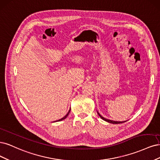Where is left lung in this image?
<instances>
[{
    "mask_svg": "<svg viewBox=\"0 0 160 160\" xmlns=\"http://www.w3.org/2000/svg\"><path fill=\"white\" fill-rule=\"evenodd\" d=\"M98 114L99 115V116L102 118V120H104V121H106V122H109V123H116V124H117V123H123V122H126V121H124V122H116V121H113V120H108V119H106L105 118H104V117H102L98 112Z\"/></svg>",
    "mask_w": 160,
    "mask_h": 160,
    "instance_id": "1",
    "label": "left lung"
}]
</instances>
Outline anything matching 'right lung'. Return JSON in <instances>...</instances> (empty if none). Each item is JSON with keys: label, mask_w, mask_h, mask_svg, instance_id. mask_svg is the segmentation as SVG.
I'll list each match as a JSON object with an SVG mask.
<instances>
[{"label": "right lung", "mask_w": 160, "mask_h": 160, "mask_svg": "<svg viewBox=\"0 0 160 160\" xmlns=\"http://www.w3.org/2000/svg\"><path fill=\"white\" fill-rule=\"evenodd\" d=\"M70 110H69V112H68V113H67V114L64 117V118H61V119H60V120H57V121H61V120H64L65 119V118L67 117V116H68V114H69V113H70Z\"/></svg>", "instance_id": "add662e5"}]
</instances>
